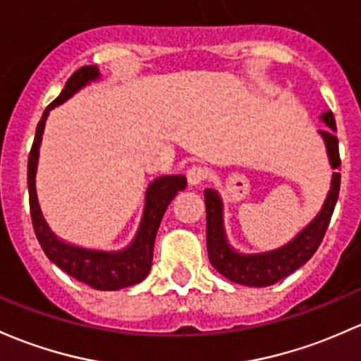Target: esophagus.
Listing matches in <instances>:
<instances>
[{"mask_svg":"<svg viewBox=\"0 0 361 361\" xmlns=\"http://www.w3.org/2000/svg\"><path fill=\"white\" fill-rule=\"evenodd\" d=\"M207 176H209V173H207V169L202 168V166H193V168L187 171L188 183H190L192 187L204 183V181L207 180Z\"/></svg>","mask_w":361,"mask_h":361,"instance_id":"esophagus-1","label":"esophagus"}]
</instances>
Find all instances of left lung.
I'll return each mask as SVG.
<instances>
[{"mask_svg":"<svg viewBox=\"0 0 361 361\" xmlns=\"http://www.w3.org/2000/svg\"><path fill=\"white\" fill-rule=\"evenodd\" d=\"M322 119L333 130L332 132L330 130L320 131V135L324 136L325 145H327L332 168L337 169L341 166V157L339 140L334 135L336 119L331 111L322 114ZM339 188L341 173H334L331 192H329L327 200L317 218L289 244L263 254H238L230 247L225 237V230H223L221 200H219L218 193L207 188L204 192V199H206L207 254H209L211 264L225 279L240 283V286L268 287L286 279L292 271L301 268L317 252L318 245L322 244L325 231L329 228V223H331L334 207H336L337 197H339Z\"/></svg>","mask_w":361,"mask_h":361,"instance_id":"left-lung-1","label":"left lung"}]
</instances>
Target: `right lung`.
Listing matches in <instances>:
<instances>
[{"label": "right lung", "mask_w": 361, "mask_h": 361, "mask_svg": "<svg viewBox=\"0 0 361 361\" xmlns=\"http://www.w3.org/2000/svg\"><path fill=\"white\" fill-rule=\"evenodd\" d=\"M98 69L94 66H85L78 69L67 79L62 93L51 102L43 112V117L37 123L36 136H34L32 147L29 152L27 164V185H29V207L30 219H32L34 233H36L39 245L43 247L48 259L53 261L59 268L69 273L79 282L93 287L97 290H119L124 287L135 286L142 282L149 275L152 267V257H154V242L157 235L159 225L164 216L166 209L174 199L178 192L187 187V178L185 176H162L157 178L154 183H150L147 190L145 212H143L142 225H140L136 238L128 249L119 252H104V250H91L74 247L59 240L41 216L39 204L36 197V166L37 155H39L41 136H43L44 121L48 112L55 105L63 104L67 98L78 90H81L86 82L94 81L98 78Z\"/></svg>", "instance_id": "right-lung-1"}]
</instances>
